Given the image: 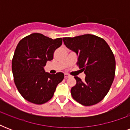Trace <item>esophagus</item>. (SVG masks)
<instances>
[{"label": "esophagus", "mask_w": 130, "mask_h": 130, "mask_svg": "<svg viewBox=\"0 0 130 130\" xmlns=\"http://www.w3.org/2000/svg\"><path fill=\"white\" fill-rule=\"evenodd\" d=\"M70 77V75L69 74H67V73H65V78H68V77Z\"/></svg>", "instance_id": "esophagus-1"}]
</instances>
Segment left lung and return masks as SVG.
Masks as SVG:
<instances>
[{
	"label": "left lung",
	"instance_id": "obj_1",
	"mask_svg": "<svg viewBox=\"0 0 130 130\" xmlns=\"http://www.w3.org/2000/svg\"><path fill=\"white\" fill-rule=\"evenodd\" d=\"M68 48L78 55L77 65L84 71L85 80L75 76L76 84L71 89L73 99L84 106L101 102L109 92L115 74V59L105 40L92 35L63 38Z\"/></svg>",
	"mask_w": 130,
	"mask_h": 130
}]
</instances>
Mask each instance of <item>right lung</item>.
Wrapping results in <instances>:
<instances>
[{"label":"right lung","instance_id":"obj_1","mask_svg":"<svg viewBox=\"0 0 130 130\" xmlns=\"http://www.w3.org/2000/svg\"><path fill=\"white\" fill-rule=\"evenodd\" d=\"M62 44V38L53 40L38 33L21 39L12 59V71L15 86L23 99L42 105L53 96L64 74L46 73L43 67L53 59L55 50Z\"/></svg>","mask_w":130,"mask_h":130}]
</instances>
